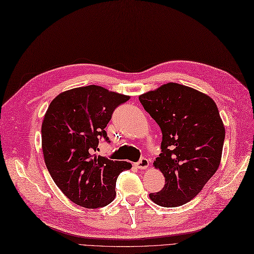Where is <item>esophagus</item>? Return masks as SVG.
<instances>
[{
    "mask_svg": "<svg viewBox=\"0 0 254 254\" xmlns=\"http://www.w3.org/2000/svg\"><path fill=\"white\" fill-rule=\"evenodd\" d=\"M148 166H149V161L148 159L144 158V157L135 163V168H138L139 170H145L148 168Z\"/></svg>",
    "mask_w": 254,
    "mask_h": 254,
    "instance_id": "esophagus-1",
    "label": "esophagus"
}]
</instances>
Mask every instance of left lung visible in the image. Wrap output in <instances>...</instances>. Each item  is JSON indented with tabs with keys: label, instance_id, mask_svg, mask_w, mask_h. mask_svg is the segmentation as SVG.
Masks as SVG:
<instances>
[{
	"label": "left lung",
	"instance_id": "1",
	"mask_svg": "<svg viewBox=\"0 0 254 254\" xmlns=\"http://www.w3.org/2000/svg\"><path fill=\"white\" fill-rule=\"evenodd\" d=\"M139 100L162 132L154 166L166 184L149 197L163 207L181 206L197 195L220 164L225 129L217 105L209 96L173 82Z\"/></svg>",
	"mask_w": 254,
	"mask_h": 254
}]
</instances>
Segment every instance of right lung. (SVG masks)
I'll use <instances>...</instances> for the list:
<instances>
[{
    "label": "right lung",
    "instance_id": "add662e5",
    "mask_svg": "<svg viewBox=\"0 0 254 254\" xmlns=\"http://www.w3.org/2000/svg\"><path fill=\"white\" fill-rule=\"evenodd\" d=\"M130 97L98 85L72 88L58 95L45 114L42 146L48 171L69 200L85 208L110 204L118 176L131 169L127 161L96 155L99 140L115 108Z\"/></svg>",
    "mask_w": 254,
    "mask_h": 254
}]
</instances>
